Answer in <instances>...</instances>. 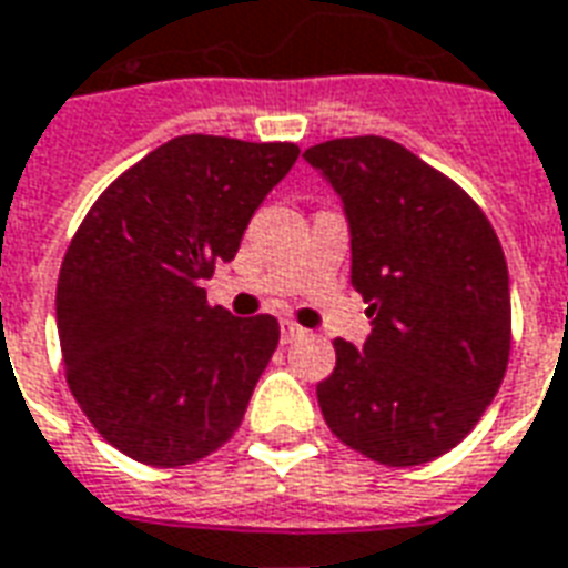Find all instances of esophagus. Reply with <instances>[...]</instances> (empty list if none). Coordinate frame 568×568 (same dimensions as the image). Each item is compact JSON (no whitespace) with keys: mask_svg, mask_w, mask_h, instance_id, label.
I'll use <instances>...</instances> for the list:
<instances>
[{"mask_svg":"<svg viewBox=\"0 0 568 568\" xmlns=\"http://www.w3.org/2000/svg\"><path fill=\"white\" fill-rule=\"evenodd\" d=\"M280 337H283V343H295V339L306 337V331L301 325H295V322H283L280 325Z\"/></svg>","mask_w":568,"mask_h":568,"instance_id":"1","label":"esophagus"}]
</instances>
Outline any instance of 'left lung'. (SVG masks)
<instances>
[{
  "label": "left lung",
  "instance_id": "1",
  "mask_svg": "<svg viewBox=\"0 0 568 568\" xmlns=\"http://www.w3.org/2000/svg\"><path fill=\"white\" fill-rule=\"evenodd\" d=\"M343 201L352 285L369 337L337 339L318 382L327 427L385 466L452 452L499 390L508 364V267L464 189L388 138H337L304 153Z\"/></svg>",
  "mask_w": 568,
  "mask_h": 568
}]
</instances>
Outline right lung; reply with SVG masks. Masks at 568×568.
I'll list each match as a JSON object with an SVG mask.
<instances>
[{"mask_svg":"<svg viewBox=\"0 0 568 568\" xmlns=\"http://www.w3.org/2000/svg\"><path fill=\"white\" fill-rule=\"evenodd\" d=\"M297 153L183 134L113 180L74 234L57 283L65 376L132 460L195 464L241 427L280 325L207 306L204 280L237 255Z\"/></svg>","mask_w":568,"mask_h":568,"instance_id":"1","label":"right lung"}]
</instances>
